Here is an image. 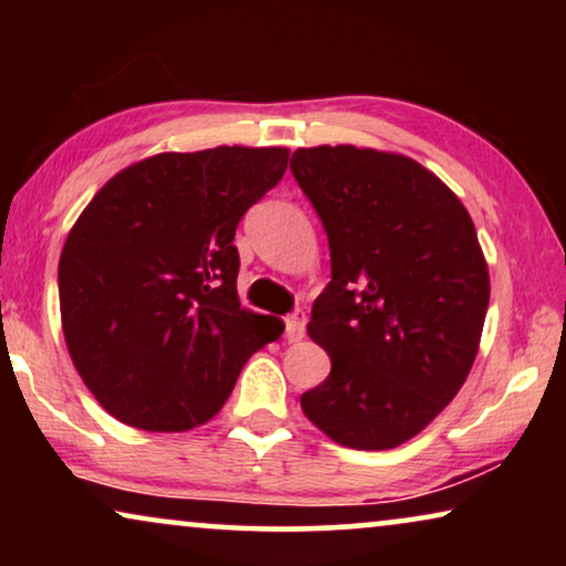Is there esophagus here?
<instances>
[{
    "mask_svg": "<svg viewBox=\"0 0 566 566\" xmlns=\"http://www.w3.org/2000/svg\"><path fill=\"white\" fill-rule=\"evenodd\" d=\"M306 329V314L304 312H293L291 316H285V339L289 343H298L304 337Z\"/></svg>",
    "mask_w": 566,
    "mask_h": 566,
    "instance_id": "esophagus-1",
    "label": "esophagus"
}]
</instances>
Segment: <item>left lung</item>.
<instances>
[{"mask_svg":"<svg viewBox=\"0 0 566 566\" xmlns=\"http://www.w3.org/2000/svg\"><path fill=\"white\" fill-rule=\"evenodd\" d=\"M291 172L332 260L308 322L332 370L301 394V409L339 446L397 448L443 412L474 366L490 306L474 221L401 154L314 146L293 151Z\"/></svg>","mask_w":566,"mask_h":566,"instance_id":"obj_1","label":"left lung"}]
</instances>
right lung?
Segmentation results:
<instances>
[{"instance_id": "obj_1", "label": "right lung", "mask_w": 566, "mask_h": 566, "mask_svg": "<svg viewBox=\"0 0 566 566\" xmlns=\"http://www.w3.org/2000/svg\"><path fill=\"white\" fill-rule=\"evenodd\" d=\"M289 149L157 154L103 185L59 260L61 324L82 381L138 430L180 432L223 407L283 322L237 296V227Z\"/></svg>"}]
</instances>
